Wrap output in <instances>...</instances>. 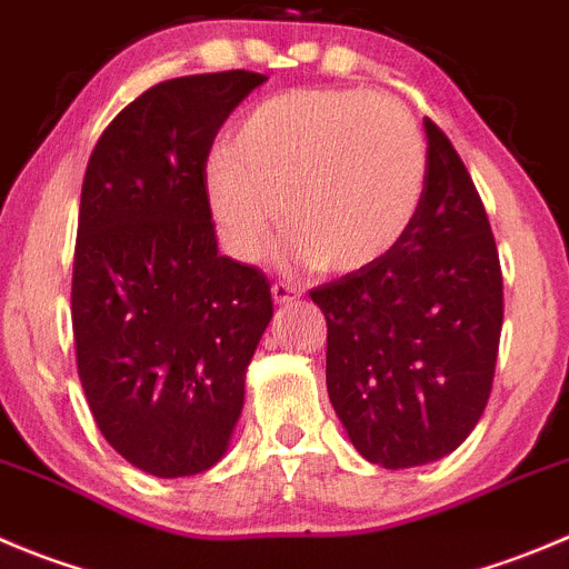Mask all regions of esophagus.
<instances>
[{"instance_id":"1","label":"esophagus","mask_w":569,"mask_h":569,"mask_svg":"<svg viewBox=\"0 0 569 569\" xmlns=\"http://www.w3.org/2000/svg\"><path fill=\"white\" fill-rule=\"evenodd\" d=\"M270 296H273L276 305H288V301H293L296 296H299V290H296L293 284H288V281H273Z\"/></svg>"}]
</instances>
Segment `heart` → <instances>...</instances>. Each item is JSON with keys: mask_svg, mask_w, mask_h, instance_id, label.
Returning a JSON list of instances; mask_svg holds the SVG:
<instances>
[{"mask_svg": "<svg viewBox=\"0 0 569 569\" xmlns=\"http://www.w3.org/2000/svg\"><path fill=\"white\" fill-rule=\"evenodd\" d=\"M425 187L416 119L360 89H293L257 102L231 131L229 153L207 167L209 212L231 257L259 262L281 220L299 262L343 276L397 251Z\"/></svg>", "mask_w": 569, "mask_h": 569, "instance_id": "b5f03b06", "label": "heart"}]
</instances>
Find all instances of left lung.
Returning <instances> with one entry per match:
<instances>
[{"instance_id": "obj_1", "label": "left lung", "mask_w": 569, "mask_h": 569, "mask_svg": "<svg viewBox=\"0 0 569 569\" xmlns=\"http://www.w3.org/2000/svg\"><path fill=\"white\" fill-rule=\"evenodd\" d=\"M427 187L397 251L310 290L327 318V391L366 461L410 469L467 441L495 380L502 273L483 200L425 119Z\"/></svg>"}]
</instances>
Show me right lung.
Listing matches in <instances>:
<instances>
[{
    "mask_svg": "<svg viewBox=\"0 0 569 569\" xmlns=\"http://www.w3.org/2000/svg\"><path fill=\"white\" fill-rule=\"evenodd\" d=\"M264 74L164 80L113 117L91 150L72 268L78 375L97 427L156 478L226 456L246 371L273 318L270 281L220 257L207 159Z\"/></svg>",
    "mask_w": 569,
    "mask_h": 569,
    "instance_id": "1",
    "label": "right lung"
}]
</instances>
